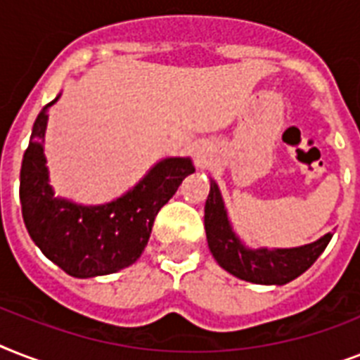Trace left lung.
<instances>
[{"label": "left lung", "mask_w": 360, "mask_h": 360, "mask_svg": "<svg viewBox=\"0 0 360 360\" xmlns=\"http://www.w3.org/2000/svg\"><path fill=\"white\" fill-rule=\"evenodd\" d=\"M205 233L209 250L220 267L237 278L265 285H282L297 278L312 267L333 237L327 233L295 248H248L231 230L219 185L213 179L205 202Z\"/></svg>", "instance_id": "1"}]
</instances>
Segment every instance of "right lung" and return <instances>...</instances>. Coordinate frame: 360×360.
<instances>
[{
	"label": "right lung",
	"mask_w": 360,
	"mask_h": 360,
	"mask_svg": "<svg viewBox=\"0 0 360 360\" xmlns=\"http://www.w3.org/2000/svg\"><path fill=\"white\" fill-rule=\"evenodd\" d=\"M48 103L37 115L20 169V203L27 233L44 256L76 278L117 273L141 256L153 222L186 175L191 158H164L138 185L104 205H78L53 196L44 158Z\"/></svg>",
	"instance_id": "obj_1"
}]
</instances>
